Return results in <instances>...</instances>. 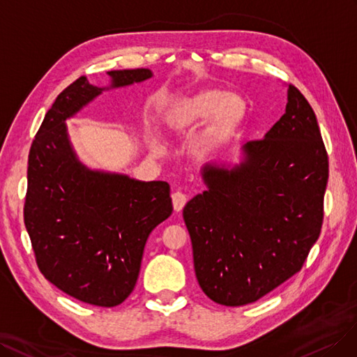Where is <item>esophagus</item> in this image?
Instances as JSON below:
<instances>
[{
    "mask_svg": "<svg viewBox=\"0 0 357 357\" xmlns=\"http://www.w3.org/2000/svg\"><path fill=\"white\" fill-rule=\"evenodd\" d=\"M172 200H174L175 211L179 212L183 209V206H185V203H187V195L178 190L176 192H174V195H172Z\"/></svg>",
    "mask_w": 357,
    "mask_h": 357,
    "instance_id": "1",
    "label": "esophagus"
}]
</instances>
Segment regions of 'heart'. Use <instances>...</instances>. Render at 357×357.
I'll use <instances>...</instances> for the list:
<instances>
[{"mask_svg":"<svg viewBox=\"0 0 357 357\" xmlns=\"http://www.w3.org/2000/svg\"><path fill=\"white\" fill-rule=\"evenodd\" d=\"M240 116V100L220 90H204L179 105V117L185 121L208 120L213 117V128L209 132V139L228 132Z\"/></svg>","mask_w":357,"mask_h":357,"instance_id":"obj_1","label":"heart"}]
</instances>
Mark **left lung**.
Instances as JSON below:
<instances>
[{"mask_svg":"<svg viewBox=\"0 0 357 357\" xmlns=\"http://www.w3.org/2000/svg\"><path fill=\"white\" fill-rule=\"evenodd\" d=\"M233 169L206 166L208 191L183 208L195 278L212 301H258L300 271L324 224L328 153L316 114L295 86L264 139Z\"/></svg>","mask_w":357,"mask_h":357,"instance_id":"8db88e82","label":"left lung"}]
</instances>
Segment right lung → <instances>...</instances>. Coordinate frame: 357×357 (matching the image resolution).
<instances>
[{
  "instance_id": "right-lung-1",
  "label": "right lung",
  "mask_w": 357,
  "mask_h": 357,
  "mask_svg": "<svg viewBox=\"0 0 357 357\" xmlns=\"http://www.w3.org/2000/svg\"><path fill=\"white\" fill-rule=\"evenodd\" d=\"M108 74L112 87L153 75L145 68ZM102 90L79 77L45 114L29 149L24 220L45 279L75 300L116 307L133 291L149 233L174 206L167 182L93 172L77 160L65 120Z\"/></svg>"
}]
</instances>
